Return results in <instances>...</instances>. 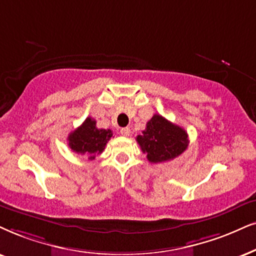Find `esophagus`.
I'll use <instances>...</instances> for the list:
<instances>
[{
    "label": "esophagus",
    "instance_id": "esophagus-1",
    "mask_svg": "<svg viewBox=\"0 0 256 256\" xmlns=\"http://www.w3.org/2000/svg\"><path fill=\"white\" fill-rule=\"evenodd\" d=\"M120 134H122V136H125V137H128V136H130V128H120Z\"/></svg>",
    "mask_w": 256,
    "mask_h": 256
}]
</instances>
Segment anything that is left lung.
Returning a JSON list of instances; mask_svg holds the SVG:
<instances>
[{
    "label": "left lung",
    "mask_w": 256,
    "mask_h": 256,
    "mask_svg": "<svg viewBox=\"0 0 256 256\" xmlns=\"http://www.w3.org/2000/svg\"><path fill=\"white\" fill-rule=\"evenodd\" d=\"M137 142L151 163H163L178 157L186 150L189 139L184 128L174 125L160 114H154L146 122Z\"/></svg>",
    "instance_id": "1"
}]
</instances>
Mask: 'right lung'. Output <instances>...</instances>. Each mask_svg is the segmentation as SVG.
Segmentation results:
<instances>
[{"instance_id": "1", "label": "right lung", "mask_w": 256, "mask_h": 256, "mask_svg": "<svg viewBox=\"0 0 256 256\" xmlns=\"http://www.w3.org/2000/svg\"><path fill=\"white\" fill-rule=\"evenodd\" d=\"M112 131L108 128H98L93 118H86L79 128L72 131L67 138L68 146L74 152L87 156L93 160L96 156L104 151L105 145L112 137Z\"/></svg>"}]
</instances>
